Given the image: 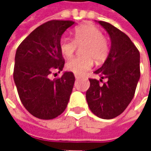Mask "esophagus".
<instances>
[{
    "mask_svg": "<svg viewBox=\"0 0 151 151\" xmlns=\"http://www.w3.org/2000/svg\"><path fill=\"white\" fill-rule=\"evenodd\" d=\"M74 76H75V78H76V79L80 78V76L78 75V74H75V75H74Z\"/></svg>",
    "mask_w": 151,
    "mask_h": 151,
    "instance_id": "esophagus-1",
    "label": "esophagus"
}]
</instances>
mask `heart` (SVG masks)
<instances>
[{
	"mask_svg": "<svg viewBox=\"0 0 151 151\" xmlns=\"http://www.w3.org/2000/svg\"><path fill=\"white\" fill-rule=\"evenodd\" d=\"M74 40L62 38L60 40V52L65 58L73 55L78 45L82 46L84 56L74 57L66 63V69L78 75H82L91 69L94 60L96 62L104 61L109 53V43L104 37L100 29L92 24H84L77 27L73 31Z\"/></svg>",
	"mask_w": 151,
	"mask_h": 151,
	"instance_id": "heart-1",
	"label": "heart"
}]
</instances>
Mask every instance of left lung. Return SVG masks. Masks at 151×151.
I'll list each match as a JSON object with an SVG mask.
<instances>
[{"mask_svg": "<svg viewBox=\"0 0 151 151\" xmlns=\"http://www.w3.org/2000/svg\"><path fill=\"white\" fill-rule=\"evenodd\" d=\"M109 35L111 48L103 65L95 74L107 79L99 85L90 80L86 98L91 111L102 119H113L132 101L140 78V53L129 36L108 22H98Z\"/></svg>", "mask_w": 151, "mask_h": 151, "instance_id": "obj_1", "label": "left lung"}]
</instances>
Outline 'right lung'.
<instances>
[{
    "label": "right lung",
    "mask_w": 151,
    "mask_h": 151,
    "mask_svg": "<svg viewBox=\"0 0 151 151\" xmlns=\"http://www.w3.org/2000/svg\"><path fill=\"white\" fill-rule=\"evenodd\" d=\"M75 23L70 20L47 22L31 32L18 46L14 80L19 98L31 115L42 120L54 119L65 110L75 78L64 72L51 80L53 71H62L65 60L59 43L64 32Z\"/></svg>",
    "instance_id": "add662e5"
}]
</instances>
